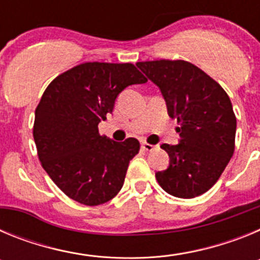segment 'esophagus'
Returning <instances> with one entry per match:
<instances>
[{"instance_id":"34e87169","label":"esophagus","mask_w":260,"mask_h":260,"mask_svg":"<svg viewBox=\"0 0 260 260\" xmlns=\"http://www.w3.org/2000/svg\"><path fill=\"white\" fill-rule=\"evenodd\" d=\"M142 148H143L144 151H153V150H155V146H152V144L143 142V143H142Z\"/></svg>"}]
</instances>
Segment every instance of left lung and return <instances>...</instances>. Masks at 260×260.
<instances>
[{
	"label": "left lung",
	"instance_id": "left-lung-1",
	"mask_svg": "<svg viewBox=\"0 0 260 260\" xmlns=\"http://www.w3.org/2000/svg\"><path fill=\"white\" fill-rule=\"evenodd\" d=\"M137 66L160 88L168 113L180 125V143L161 144L171 160L165 171L156 173L158 185L177 198L204 194L234 152L237 119L228 93L187 61L158 59Z\"/></svg>",
	"mask_w": 260,
	"mask_h": 260
}]
</instances>
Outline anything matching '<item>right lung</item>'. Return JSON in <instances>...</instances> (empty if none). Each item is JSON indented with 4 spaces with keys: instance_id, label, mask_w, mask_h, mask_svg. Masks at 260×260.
Listing matches in <instances>:
<instances>
[{
    "instance_id": "right-lung-1",
    "label": "right lung",
    "mask_w": 260,
    "mask_h": 260,
    "mask_svg": "<svg viewBox=\"0 0 260 260\" xmlns=\"http://www.w3.org/2000/svg\"><path fill=\"white\" fill-rule=\"evenodd\" d=\"M147 78L133 63L86 62L52 80L35 110L34 139L41 165L69 198L99 206L121 190L135 138L113 142L99 133L117 96Z\"/></svg>"
}]
</instances>
